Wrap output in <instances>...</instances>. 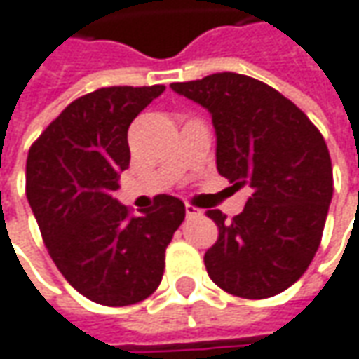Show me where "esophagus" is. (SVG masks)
I'll use <instances>...</instances> for the list:
<instances>
[{
  "mask_svg": "<svg viewBox=\"0 0 359 359\" xmlns=\"http://www.w3.org/2000/svg\"><path fill=\"white\" fill-rule=\"evenodd\" d=\"M184 212H187V218H194L203 215V210H201V208H194L192 204H187V206H184Z\"/></svg>",
  "mask_w": 359,
  "mask_h": 359,
  "instance_id": "1",
  "label": "esophagus"
}]
</instances>
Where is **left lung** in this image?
<instances>
[{
    "label": "left lung",
    "mask_w": 359,
    "mask_h": 359,
    "mask_svg": "<svg viewBox=\"0 0 359 359\" xmlns=\"http://www.w3.org/2000/svg\"><path fill=\"white\" fill-rule=\"evenodd\" d=\"M170 89L210 113L218 172L252 191L232 220L208 210L218 226L204 254L210 280L252 300L290 288L320 246L334 194L324 137L290 99L246 75L215 73Z\"/></svg>",
    "instance_id": "obj_1"
}]
</instances>
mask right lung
<instances>
[{
    "label": "right lung",
    "instance_id": "obj_1",
    "mask_svg": "<svg viewBox=\"0 0 359 359\" xmlns=\"http://www.w3.org/2000/svg\"><path fill=\"white\" fill-rule=\"evenodd\" d=\"M153 87H103L59 115L27 156V201L59 272L85 298L129 306L158 288L165 250L184 220L177 196L129 217L113 196L129 168L133 118L158 95Z\"/></svg>",
    "mask_w": 359,
    "mask_h": 359
}]
</instances>
